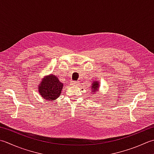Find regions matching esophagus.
I'll list each match as a JSON object with an SVG mask.
<instances>
[{"label": "esophagus", "instance_id": "esophagus-1", "mask_svg": "<svg viewBox=\"0 0 154 154\" xmlns=\"http://www.w3.org/2000/svg\"><path fill=\"white\" fill-rule=\"evenodd\" d=\"M79 81H71V85L73 86H76L77 85H79Z\"/></svg>", "mask_w": 154, "mask_h": 154}]
</instances>
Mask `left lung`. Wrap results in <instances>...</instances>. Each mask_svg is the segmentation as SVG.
Segmentation results:
<instances>
[{"mask_svg":"<svg viewBox=\"0 0 154 154\" xmlns=\"http://www.w3.org/2000/svg\"><path fill=\"white\" fill-rule=\"evenodd\" d=\"M99 88V82H98L97 81H95L93 83L92 85H91V89H92V93H94L95 92L98 91Z\"/></svg>","mask_w":154,"mask_h":154,"instance_id":"8db88e82","label":"left lung"}]
</instances>
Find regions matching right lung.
I'll list each match as a JSON object with an SVG mask.
<instances>
[{"label": "right lung", "mask_w": 154, "mask_h": 154, "mask_svg": "<svg viewBox=\"0 0 154 154\" xmlns=\"http://www.w3.org/2000/svg\"><path fill=\"white\" fill-rule=\"evenodd\" d=\"M63 86V83L55 75H47L38 85V92L47 101H53L61 94Z\"/></svg>", "instance_id": "obj_1"}]
</instances>
